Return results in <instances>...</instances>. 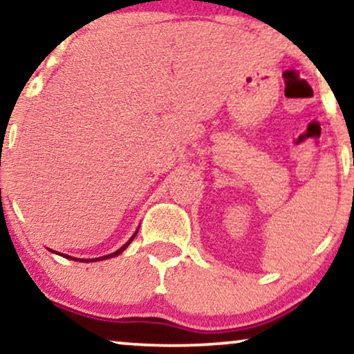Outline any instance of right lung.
Listing matches in <instances>:
<instances>
[{
  "label": "right lung",
  "mask_w": 354,
  "mask_h": 354,
  "mask_svg": "<svg viewBox=\"0 0 354 354\" xmlns=\"http://www.w3.org/2000/svg\"><path fill=\"white\" fill-rule=\"evenodd\" d=\"M138 232H139V228L136 230V233L133 234V236L129 238V241L124 244V246H121L120 249H118V251H115V252H111V254H106V256H102V257H97V259H77V257H71V256H64L66 259H74V261H77V262H95V261H105V259H111V257H116V256H120V254L124 251L126 248L129 246L131 243H133V239L136 238V234H138ZM48 251H51V249H48ZM53 252V251H51ZM61 256H63V254H61Z\"/></svg>",
  "instance_id": "right-lung-1"
}]
</instances>
